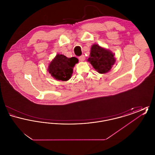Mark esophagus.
Instances as JSON below:
<instances>
[{
    "mask_svg": "<svg viewBox=\"0 0 155 155\" xmlns=\"http://www.w3.org/2000/svg\"><path fill=\"white\" fill-rule=\"evenodd\" d=\"M78 59L81 61H84L85 60V56L84 54H82V55H81V56H80L78 58Z\"/></svg>",
    "mask_w": 155,
    "mask_h": 155,
    "instance_id": "1",
    "label": "esophagus"
}]
</instances>
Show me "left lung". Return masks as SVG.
Instances as JSON below:
<instances>
[{"label":"left lung","mask_w":155,"mask_h":155,"mask_svg":"<svg viewBox=\"0 0 155 155\" xmlns=\"http://www.w3.org/2000/svg\"><path fill=\"white\" fill-rule=\"evenodd\" d=\"M114 54L97 44L91 46L89 58L87 60L96 71L101 74L109 72L114 65L116 59Z\"/></svg>","instance_id":"left-lung-1"}]
</instances>
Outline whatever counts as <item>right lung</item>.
Here are the masks:
<instances>
[{
    "label": "right lung",
    "instance_id": "1",
    "mask_svg": "<svg viewBox=\"0 0 155 155\" xmlns=\"http://www.w3.org/2000/svg\"><path fill=\"white\" fill-rule=\"evenodd\" d=\"M78 62L77 58H68L63 54H58L48 67V71L56 80L66 81L73 74V68Z\"/></svg>",
    "mask_w": 155,
    "mask_h": 155
}]
</instances>
